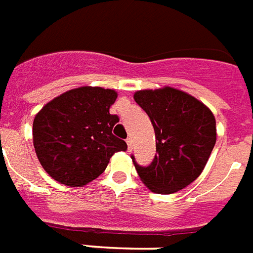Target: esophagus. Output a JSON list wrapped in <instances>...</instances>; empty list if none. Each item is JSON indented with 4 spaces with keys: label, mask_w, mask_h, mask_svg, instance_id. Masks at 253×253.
Instances as JSON below:
<instances>
[{
    "label": "esophagus",
    "mask_w": 253,
    "mask_h": 253,
    "mask_svg": "<svg viewBox=\"0 0 253 253\" xmlns=\"http://www.w3.org/2000/svg\"><path fill=\"white\" fill-rule=\"evenodd\" d=\"M126 142H127V147H128V151H130V152H131V151H132V139L128 138L126 140Z\"/></svg>",
    "instance_id": "esophagus-1"
}]
</instances>
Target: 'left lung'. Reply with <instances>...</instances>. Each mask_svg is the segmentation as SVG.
I'll return each instance as SVG.
<instances>
[{
	"mask_svg": "<svg viewBox=\"0 0 253 253\" xmlns=\"http://www.w3.org/2000/svg\"><path fill=\"white\" fill-rule=\"evenodd\" d=\"M134 99L152 122L158 152L150 167H139L132 158L140 180L158 194L186 188L200 177L215 146L212 111L172 86L135 91Z\"/></svg>",
	"mask_w": 253,
	"mask_h": 253,
	"instance_id": "left-lung-1",
	"label": "left lung"
}]
</instances>
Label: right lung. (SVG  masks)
<instances>
[{
	"label": "right lung",
	"mask_w": 253,
	"mask_h": 253,
	"mask_svg": "<svg viewBox=\"0 0 253 253\" xmlns=\"http://www.w3.org/2000/svg\"><path fill=\"white\" fill-rule=\"evenodd\" d=\"M118 93L101 86H80L47 102L35 115L33 143L45 172L60 184L80 188L106 169L125 140L113 135L119 119L110 114Z\"/></svg>",
	"instance_id": "right-lung-1"
}]
</instances>
